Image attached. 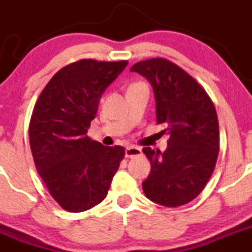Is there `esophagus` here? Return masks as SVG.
I'll return each mask as SVG.
<instances>
[{
  "label": "esophagus",
  "instance_id": "esophagus-1",
  "mask_svg": "<svg viewBox=\"0 0 252 252\" xmlns=\"http://www.w3.org/2000/svg\"><path fill=\"white\" fill-rule=\"evenodd\" d=\"M141 149L138 146H129L126 149V158H133V157L140 156Z\"/></svg>",
  "mask_w": 252,
  "mask_h": 252
}]
</instances>
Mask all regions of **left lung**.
Returning a JSON list of instances; mask_svg holds the SVG:
<instances>
[{
	"instance_id": "8db88e82",
	"label": "left lung",
	"mask_w": 252,
	"mask_h": 252,
	"mask_svg": "<svg viewBox=\"0 0 252 252\" xmlns=\"http://www.w3.org/2000/svg\"><path fill=\"white\" fill-rule=\"evenodd\" d=\"M130 72L150 81L157 123L169 135L163 152L142 149L151 162L142 190L147 199L166 207L188 204L202 191L217 162L220 128L213 102L191 75L164 58L141 61Z\"/></svg>"
}]
</instances>
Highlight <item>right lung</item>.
I'll return each instance as SVG.
<instances>
[{
    "mask_svg": "<svg viewBox=\"0 0 252 252\" xmlns=\"http://www.w3.org/2000/svg\"><path fill=\"white\" fill-rule=\"evenodd\" d=\"M128 61L81 60L58 70L40 94L29 124L37 173L58 205L83 212L105 200L124 147L86 135L102 94Z\"/></svg>",
    "mask_w": 252,
    "mask_h": 252,
    "instance_id": "1",
    "label": "right lung"
}]
</instances>
